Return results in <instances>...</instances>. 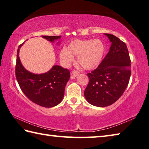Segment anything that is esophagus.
Instances as JSON below:
<instances>
[{"instance_id": "esophagus-1", "label": "esophagus", "mask_w": 149, "mask_h": 149, "mask_svg": "<svg viewBox=\"0 0 149 149\" xmlns=\"http://www.w3.org/2000/svg\"><path fill=\"white\" fill-rule=\"evenodd\" d=\"M79 74H80V72L77 71V70H74V71H72V72H71V74L72 76H74V77H77Z\"/></svg>"}]
</instances>
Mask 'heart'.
<instances>
[{
  "label": "heart",
  "instance_id": "b5f03b06",
  "mask_svg": "<svg viewBox=\"0 0 149 149\" xmlns=\"http://www.w3.org/2000/svg\"><path fill=\"white\" fill-rule=\"evenodd\" d=\"M105 53V45L99 39L89 40H75L70 42L68 47L61 49L60 58L65 65H68L78 56L77 60L84 69L90 70L100 63Z\"/></svg>",
  "mask_w": 149,
  "mask_h": 149
}]
</instances>
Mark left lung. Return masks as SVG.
Returning a JSON list of instances; mask_svg holds the SVG:
<instances>
[{
  "label": "left lung",
  "mask_w": 149,
  "mask_h": 149,
  "mask_svg": "<svg viewBox=\"0 0 149 149\" xmlns=\"http://www.w3.org/2000/svg\"><path fill=\"white\" fill-rule=\"evenodd\" d=\"M111 43L109 50L96 69L88 73L89 83L84 96L91 104L106 107L121 97L131 75L130 58L125 43L104 33Z\"/></svg>",
  "instance_id": "8db88e82"
}]
</instances>
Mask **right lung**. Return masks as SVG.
<instances>
[{
    "label": "right lung",
    "mask_w": 149,
    "mask_h": 149,
    "mask_svg": "<svg viewBox=\"0 0 149 149\" xmlns=\"http://www.w3.org/2000/svg\"><path fill=\"white\" fill-rule=\"evenodd\" d=\"M42 37L50 42L61 38L60 36ZM22 45H19L17 50L15 66L16 78L22 91L31 101L43 107L52 108L58 105L63 98L65 86L70 78L69 71L60 65H54L43 74H34L27 71L19 56Z\"/></svg>",
    "instance_id": "add662e5"
}]
</instances>
